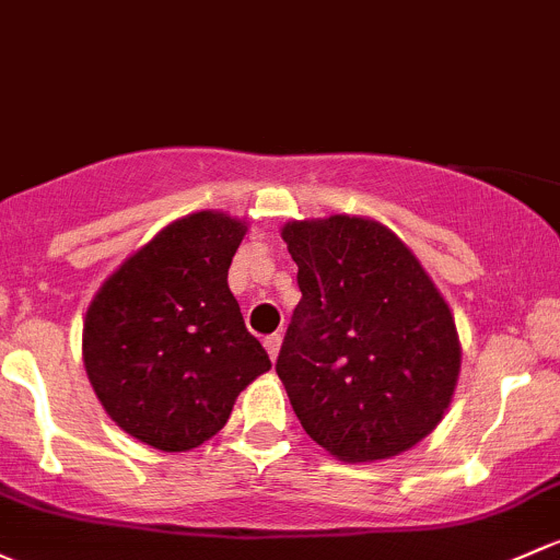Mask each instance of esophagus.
<instances>
[{"instance_id":"34e87169","label":"esophagus","mask_w":560,"mask_h":560,"mask_svg":"<svg viewBox=\"0 0 560 560\" xmlns=\"http://www.w3.org/2000/svg\"><path fill=\"white\" fill-rule=\"evenodd\" d=\"M265 349H268V357H270V359L279 357V349H281V335H279V332H276V335H268V338H265Z\"/></svg>"}]
</instances>
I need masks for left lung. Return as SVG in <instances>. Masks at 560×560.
<instances>
[{
	"label": "left lung",
	"mask_w": 560,
	"mask_h": 560,
	"mask_svg": "<svg viewBox=\"0 0 560 560\" xmlns=\"http://www.w3.org/2000/svg\"><path fill=\"white\" fill-rule=\"evenodd\" d=\"M303 292L276 373L314 443L343 462L413 448L448 408L462 349L413 252L362 217L281 231Z\"/></svg>",
	"instance_id": "left-lung-1"
}]
</instances>
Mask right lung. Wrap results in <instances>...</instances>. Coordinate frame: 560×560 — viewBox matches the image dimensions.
Masks as SVG:
<instances>
[{
  "mask_svg": "<svg viewBox=\"0 0 560 560\" xmlns=\"http://www.w3.org/2000/svg\"><path fill=\"white\" fill-rule=\"evenodd\" d=\"M244 233V222L220 211L176 220L88 308L82 357L93 392L122 432L152 448H198L270 370L228 287Z\"/></svg>",
  "mask_w": 560,
  "mask_h": 560,
  "instance_id": "obj_1",
  "label": "right lung"
}]
</instances>
